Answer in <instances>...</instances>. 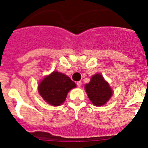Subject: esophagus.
Wrapping results in <instances>:
<instances>
[{
	"label": "esophagus",
	"instance_id": "34e87169",
	"mask_svg": "<svg viewBox=\"0 0 148 148\" xmlns=\"http://www.w3.org/2000/svg\"><path fill=\"white\" fill-rule=\"evenodd\" d=\"M77 86H78V87H80V86H82V82H81V81H79V82H77Z\"/></svg>",
	"mask_w": 148,
	"mask_h": 148
}]
</instances>
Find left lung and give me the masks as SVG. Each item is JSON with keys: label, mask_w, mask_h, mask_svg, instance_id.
I'll use <instances>...</instances> for the list:
<instances>
[{"label": "left lung", "mask_w": 148, "mask_h": 148, "mask_svg": "<svg viewBox=\"0 0 148 148\" xmlns=\"http://www.w3.org/2000/svg\"><path fill=\"white\" fill-rule=\"evenodd\" d=\"M86 94L95 106L104 105L112 95V90L101 74L92 77L90 82L85 85Z\"/></svg>", "instance_id": "left-lung-1"}]
</instances>
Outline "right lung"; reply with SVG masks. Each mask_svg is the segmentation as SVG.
I'll return each mask as SVG.
<instances>
[{
	"instance_id": "obj_1",
	"label": "right lung",
	"mask_w": 148,
	"mask_h": 148,
	"mask_svg": "<svg viewBox=\"0 0 148 148\" xmlns=\"http://www.w3.org/2000/svg\"><path fill=\"white\" fill-rule=\"evenodd\" d=\"M76 87V84L65 74L53 71L46 77L38 85V92L46 102L59 106L65 101L69 91Z\"/></svg>"
}]
</instances>
